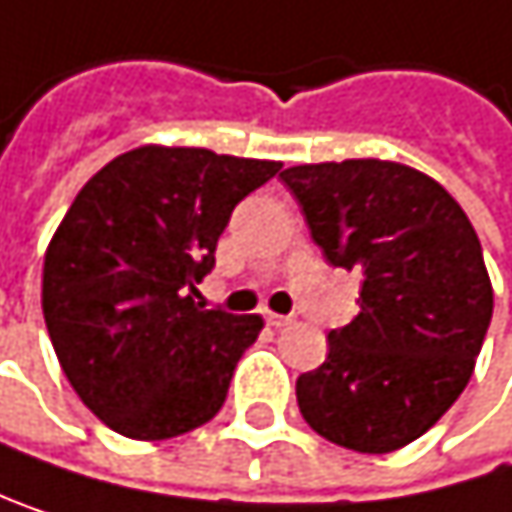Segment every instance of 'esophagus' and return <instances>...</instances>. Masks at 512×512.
I'll return each instance as SVG.
<instances>
[{
	"mask_svg": "<svg viewBox=\"0 0 512 512\" xmlns=\"http://www.w3.org/2000/svg\"><path fill=\"white\" fill-rule=\"evenodd\" d=\"M265 322L271 325V328H283V325H289L292 322V316H280V313H265Z\"/></svg>",
	"mask_w": 512,
	"mask_h": 512,
	"instance_id": "esophagus-1",
	"label": "esophagus"
}]
</instances>
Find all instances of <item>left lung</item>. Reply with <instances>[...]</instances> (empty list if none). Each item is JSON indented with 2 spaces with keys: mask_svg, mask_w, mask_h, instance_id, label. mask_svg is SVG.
<instances>
[{
  "mask_svg": "<svg viewBox=\"0 0 512 512\" xmlns=\"http://www.w3.org/2000/svg\"><path fill=\"white\" fill-rule=\"evenodd\" d=\"M328 265L361 271V313L298 376L304 420L358 453L420 438L459 399L492 322L477 232L429 175L390 160L280 172Z\"/></svg>",
  "mask_w": 512,
  "mask_h": 512,
  "instance_id": "left-lung-1",
  "label": "left lung"
}]
</instances>
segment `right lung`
Here are the masks:
<instances>
[{"label":"right lung","mask_w":512,"mask_h":512,"mask_svg":"<svg viewBox=\"0 0 512 512\" xmlns=\"http://www.w3.org/2000/svg\"><path fill=\"white\" fill-rule=\"evenodd\" d=\"M274 160L142 145L77 193L44 259V322L77 396L119 435L160 441L208 423L259 316L196 304L235 205Z\"/></svg>","instance_id":"obj_1"}]
</instances>
